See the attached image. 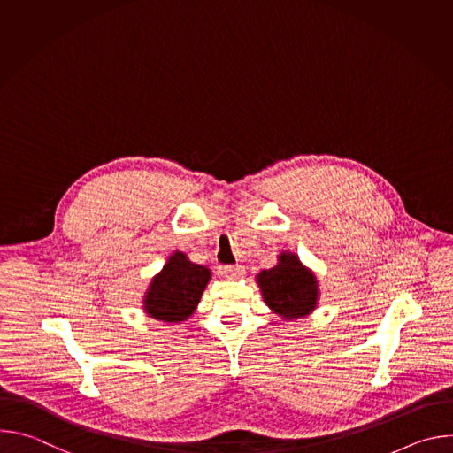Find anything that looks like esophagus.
Masks as SVG:
<instances>
[{
  "label": "esophagus",
  "instance_id": "1",
  "mask_svg": "<svg viewBox=\"0 0 453 453\" xmlns=\"http://www.w3.org/2000/svg\"><path fill=\"white\" fill-rule=\"evenodd\" d=\"M220 274L227 280H238L245 274V271L242 265H224V267H220Z\"/></svg>",
  "mask_w": 453,
  "mask_h": 453
}]
</instances>
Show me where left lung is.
I'll use <instances>...</instances> for the list:
<instances>
[{
  "label": "left lung",
  "mask_w": 453,
  "mask_h": 453,
  "mask_svg": "<svg viewBox=\"0 0 453 453\" xmlns=\"http://www.w3.org/2000/svg\"><path fill=\"white\" fill-rule=\"evenodd\" d=\"M264 303L283 320H297L310 315L319 306V281L299 256L281 250L278 264L256 274Z\"/></svg>",
  "instance_id": "obj_1"
}]
</instances>
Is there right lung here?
I'll list each match as a JSON object with an SVG mask.
<instances>
[{"mask_svg":"<svg viewBox=\"0 0 453 453\" xmlns=\"http://www.w3.org/2000/svg\"><path fill=\"white\" fill-rule=\"evenodd\" d=\"M210 280L211 271L206 265L193 264L186 252L175 250L149 283L142 308L156 320L179 325L197 310Z\"/></svg>","mask_w":453,"mask_h":453,"instance_id":"obj_1","label":"right lung"}]
</instances>
